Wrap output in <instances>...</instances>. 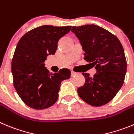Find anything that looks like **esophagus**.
I'll use <instances>...</instances> for the list:
<instances>
[{
	"label": "esophagus",
	"instance_id": "1",
	"mask_svg": "<svg viewBox=\"0 0 134 134\" xmlns=\"http://www.w3.org/2000/svg\"><path fill=\"white\" fill-rule=\"evenodd\" d=\"M76 74H77L76 72H74V71H72V72H71V76H72V77L76 75Z\"/></svg>",
	"mask_w": 134,
	"mask_h": 134
}]
</instances>
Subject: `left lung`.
Returning a JSON list of instances; mask_svg holds the SVG:
<instances>
[{"mask_svg":"<svg viewBox=\"0 0 134 134\" xmlns=\"http://www.w3.org/2000/svg\"><path fill=\"white\" fill-rule=\"evenodd\" d=\"M79 39L86 60L95 66L96 73H82L85 84L78 88L81 99L93 106H101L114 98L124 82L127 62L124 50L115 35L95 24L72 26Z\"/></svg>","mask_w":134,"mask_h":134,"instance_id":"obj_1","label":"left lung"}]
</instances>
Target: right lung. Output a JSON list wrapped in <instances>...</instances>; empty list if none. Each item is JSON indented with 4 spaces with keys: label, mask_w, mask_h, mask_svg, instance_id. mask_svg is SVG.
<instances>
[{
    "label": "right lung",
    "mask_w": 134,
    "mask_h": 134,
    "mask_svg": "<svg viewBox=\"0 0 134 134\" xmlns=\"http://www.w3.org/2000/svg\"><path fill=\"white\" fill-rule=\"evenodd\" d=\"M71 26L44 25L26 33L20 39L12 60L14 86L28 106L42 110L58 100L61 82L70 77V70L62 69L50 73L44 62L54 55L58 42L70 32Z\"/></svg>",
    "instance_id": "right-lung-1"
}]
</instances>
